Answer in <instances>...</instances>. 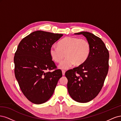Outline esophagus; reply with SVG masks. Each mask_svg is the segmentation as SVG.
I'll list each match as a JSON object with an SVG mask.
<instances>
[{
  "label": "esophagus",
  "instance_id": "esophagus-1",
  "mask_svg": "<svg viewBox=\"0 0 121 121\" xmlns=\"http://www.w3.org/2000/svg\"><path fill=\"white\" fill-rule=\"evenodd\" d=\"M65 71H64V70H63V71H62V74H63V76H64V75H65Z\"/></svg>",
  "mask_w": 121,
  "mask_h": 121
}]
</instances>
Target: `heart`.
Returning a JSON list of instances; mask_svg holds the SVG:
<instances>
[{"instance_id": "heart-1", "label": "heart", "mask_w": 121, "mask_h": 121, "mask_svg": "<svg viewBox=\"0 0 121 121\" xmlns=\"http://www.w3.org/2000/svg\"><path fill=\"white\" fill-rule=\"evenodd\" d=\"M58 47H50L49 54L52 59L60 63L66 58L60 65V68L67 69L75 64L80 65L85 63L88 57L91 50L90 43L86 39L76 37H66L58 43Z\"/></svg>"}]
</instances>
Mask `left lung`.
<instances>
[{"label":"left lung","instance_id":"1","mask_svg":"<svg viewBox=\"0 0 121 121\" xmlns=\"http://www.w3.org/2000/svg\"><path fill=\"white\" fill-rule=\"evenodd\" d=\"M75 35L85 36L91 46L85 63L65 73L67 87L73 99L81 103L92 100L99 93L108 71L109 53L102 40L93 34L81 32Z\"/></svg>","mask_w":121,"mask_h":121}]
</instances>
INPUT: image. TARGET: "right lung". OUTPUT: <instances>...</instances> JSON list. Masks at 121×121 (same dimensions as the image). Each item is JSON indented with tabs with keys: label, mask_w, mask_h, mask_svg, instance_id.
Instances as JSON below:
<instances>
[{
	"label": "right lung",
	"mask_w": 121,
	"mask_h": 121,
	"mask_svg": "<svg viewBox=\"0 0 121 121\" xmlns=\"http://www.w3.org/2000/svg\"><path fill=\"white\" fill-rule=\"evenodd\" d=\"M63 34L42 31L31 33L20 42L14 54V74L29 100L39 104L52 97L62 77L49 54L50 47Z\"/></svg>",
	"instance_id": "1"
}]
</instances>
